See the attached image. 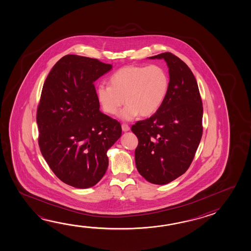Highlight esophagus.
<instances>
[{
	"mask_svg": "<svg viewBox=\"0 0 251 251\" xmlns=\"http://www.w3.org/2000/svg\"><path fill=\"white\" fill-rule=\"evenodd\" d=\"M122 128H123V131L127 132L129 130V126L127 124H124L122 125Z\"/></svg>",
	"mask_w": 251,
	"mask_h": 251,
	"instance_id": "1",
	"label": "esophagus"
}]
</instances>
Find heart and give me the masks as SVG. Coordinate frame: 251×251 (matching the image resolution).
Wrapping results in <instances>:
<instances>
[{
    "label": "heart",
    "mask_w": 251,
    "mask_h": 251,
    "mask_svg": "<svg viewBox=\"0 0 251 251\" xmlns=\"http://www.w3.org/2000/svg\"><path fill=\"white\" fill-rule=\"evenodd\" d=\"M111 85H98V101L107 115L120 112V118L130 121L140 114L154 115L162 106L169 90L170 79L167 71L159 65L127 66L120 69L110 76Z\"/></svg>",
    "instance_id": "1"
}]
</instances>
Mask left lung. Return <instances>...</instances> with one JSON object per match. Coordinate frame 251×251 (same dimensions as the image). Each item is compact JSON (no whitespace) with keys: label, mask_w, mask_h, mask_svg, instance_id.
<instances>
[{"label":"left lung","mask_w":251,"mask_h":251,"mask_svg":"<svg viewBox=\"0 0 251 251\" xmlns=\"http://www.w3.org/2000/svg\"><path fill=\"white\" fill-rule=\"evenodd\" d=\"M149 59L167 62L169 90L160 108L131 130L138 138L137 171L151 183L163 185L183 175L193 160L202 135V104L197 80L180 58L167 52Z\"/></svg>","instance_id":"left-lung-1"}]
</instances>
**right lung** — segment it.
<instances>
[{
    "instance_id": "obj_1",
    "label": "right lung",
    "mask_w": 251,
    "mask_h": 251,
    "mask_svg": "<svg viewBox=\"0 0 251 251\" xmlns=\"http://www.w3.org/2000/svg\"><path fill=\"white\" fill-rule=\"evenodd\" d=\"M97 59L67 54L45 81L37 110L39 145L51 170L77 189L97 184L106 152L122 135L119 122L100 111L93 83L112 69Z\"/></svg>"
}]
</instances>
